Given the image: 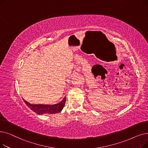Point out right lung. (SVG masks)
I'll return each instance as SVG.
<instances>
[{
  "label": "right lung",
  "instance_id": "obj_1",
  "mask_svg": "<svg viewBox=\"0 0 148 148\" xmlns=\"http://www.w3.org/2000/svg\"><path fill=\"white\" fill-rule=\"evenodd\" d=\"M24 101L29 108L38 114H54L61 112V110L63 109L66 102V97H65L64 99L59 103L54 105L32 104L27 103L25 100H24Z\"/></svg>",
  "mask_w": 148,
  "mask_h": 148
}]
</instances>
